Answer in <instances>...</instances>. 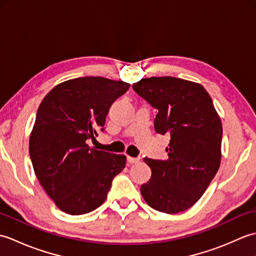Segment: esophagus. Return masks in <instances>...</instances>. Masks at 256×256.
<instances>
[{"label": "esophagus", "mask_w": 256, "mask_h": 256, "mask_svg": "<svg viewBox=\"0 0 256 256\" xmlns=\"http://www.w3.org/2000/svg\"><path fill=\"white\" fill-rule=\"evenodd\" d=\"M140 160V157H131V156L128 157V162L130 164H136V162H138Z\"/></svg>", "instance_id": "esophagus-1"}]
</instances>
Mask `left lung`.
Segmentation results:
<instances>
[{"mask_svg": "<svg viewBox=\"0 0 256 256\" xmlns=\"http://www.w3.org/2000/svg\"><path fill=\"white\" fill-rule=\"evenodd\" d=\"M133 89L158 111L156 133L170 135L167 160L144 158L152 176L140 194L157 211L187 210L220 167L222 124L214 102L201 84L175 77L143 78Z\"/></svg>", "mask_w": 256, "mask_h": 256, "instance_id": "obj_1", "label": "left lung"}]
</instances>
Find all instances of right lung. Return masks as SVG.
<instances>
[{"label":"right lung","mask_w":256,"mask_h":256,"mask_svg":"<svg viewBox=\"0 0 256 256\" xmlns=\"http://www.w3.org/2000/svg\"><path fill=\"white\" fill-rule=\"evenodd\" d=\"M130 86L102 77L70 79L48 92L38 108L30 138L32 164L46 194L68 214L100 206L124 170L125 155L92 148L88 140L104 130L110 106Z\"/></svg>","instance_id":"add662e5"}]
</instances>
